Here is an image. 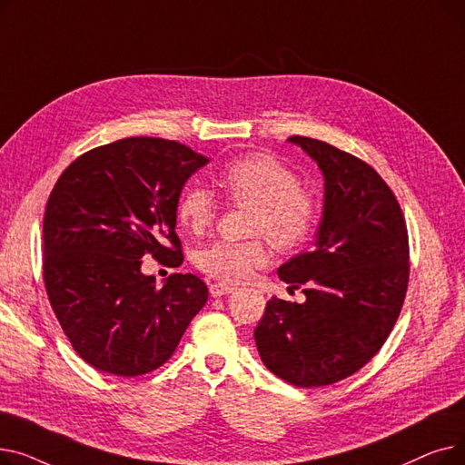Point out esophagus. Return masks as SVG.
I'll list each match as a JSON object with an SVG mask.
<instances>
[{"label":"esophagus","instance_id":"esophagus-1","mask_svg":"<svg viewBox=\"0 0 465 465\" xmlns=\"http://www.w3.org/2000/svg\"><path fill=\"white\" fill-rule=\"evenodd\" d=\"M235 290V286L232 284H226V282H213L209 286V292L213 298H220V296H226V294H232V292Z\"/></svg>","mask_w":465,"mask_h":465}]
</instances>
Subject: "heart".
<instances>
[{
    "instance_id": "heart-1",
    "label": "heart",
    "mask_w": 465,
    "mask_h": 465,
    "mask_svg": "<svg viewBox=\"0 0 465 465\" xmlns=\"http://www.w3.org/2000/svg\"><path fill=\"white\" fill-rule=\"evenodd\" d=\"M220 188L235 205H249L251 233L265 235L279 249H294L314 230L316 202L300 186L294 171L272 154H249L233 160L220 173ZM179 223L205 232L216 218V200L202 184L188 186L177 203ZM270 252L260 239L214 241L198 254L200 270L226 282L247 281Z\"/></svg>"
}]
</instances>
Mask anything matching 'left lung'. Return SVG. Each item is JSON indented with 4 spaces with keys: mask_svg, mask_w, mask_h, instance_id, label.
Returning a JSON list of instances; mask_svg holds the SVG:
<instances>
[{
    "mask_svg": "<svg viewBox=\"0 0 465 465\" xmlns=\"http://www.w3.org/2000/svg\"><path fill=\"white\" fill-rule=\"evenodd\" d=\"M324 175V209L314 249L282 263L303 303L272 298L254 330L263 365L282 381L314 388L361 370L392 331L409 282L403 213L377 171L335 146L288 137Z\"/></svg>",
    "mask_w": 465,
    "mask_h": 465,
    "instance_id": "1",
    "label": "left lung"
}]
</instances>
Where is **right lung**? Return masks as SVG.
I'll return each mask as SVG.
<instances>
[{
	"instance_id": "obj_1",
	"label": "right lung",
	"mask_w": 465,
	"mask_h": 465,
	"mask_svg": "<svg viewBox=\"0 0 465 465\" xmlns=\"http://www.w3.org/2000/svg\"><path fill=\"white\" fill-rule=\"evenodd\" d=\"M209 160L158 137H128L79 156L48 195L43 279L56 319L95 370L137 377L175 352L209 290L192 273L156 288L141 273L153 254L183 263L175 233L184 183Z\"/></svg>"
}]
</instances>
